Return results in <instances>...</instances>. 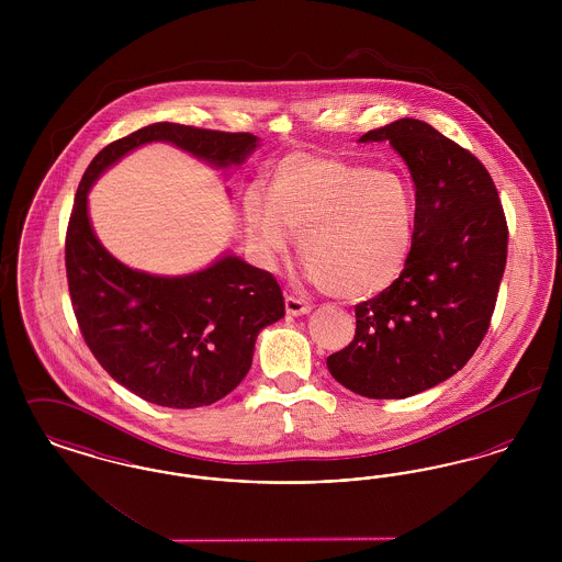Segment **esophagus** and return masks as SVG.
<instances>
[{"instance_id":"1","label":"esophagus","mask_w":562,"mask_h":562,"mask_svg":"<svg viewBox=\"0 0 562 562\" xmlns=\"http://www.w3.org/2000/svg\"><path fill=\"white\" fill-rule=\"evenodd\" d=\"M284 305H286V314L289 316H303V314H310L312 312V305L294 294H286L284 299Z\"/></svg>"}]
</instances>
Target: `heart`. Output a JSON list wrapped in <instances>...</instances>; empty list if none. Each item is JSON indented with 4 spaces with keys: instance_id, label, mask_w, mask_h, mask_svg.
I'll return each mask as SVG.
<instances>
[{
    "instance_id": "heart-1",
    "label": "heart",
    "mask_w": 562,
    "mask_h": 562,
    "mask_svg": "<svg viewBox=\"0 0 562 562\" xmlns=\"http://www.w3.org/2000/svg\"><path fill=\"white\" fill-rule=\"evenodd\" d=\"M415 223L417 200L404 177L314 154L280 161L269 195L259 186L244 193V232L257 261L278 268L299 234L307 273L339 299L392 286L413 252Z\"/></svg>"
}]
</instances>
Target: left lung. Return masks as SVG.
<instances>
[{"instance_id": "left-lung-1", "label": "left lung", "mask_w": 562, "mask_h": 562, "mask_svg": "<svg viewBox=\"0 0 562 562\" xmlns=\"http://www.w3.org/2000/svg\"><path fill=\"white\" fill-rule=\"evenodd\" d=\"M387 140L406 161L417 200L413 252L401 278L358 303L356 335L326 358L351 392L408 398L465 367L481 346L508 257V223L482 161L422 120L360 136Z\"/></svg>"}]
</instances>
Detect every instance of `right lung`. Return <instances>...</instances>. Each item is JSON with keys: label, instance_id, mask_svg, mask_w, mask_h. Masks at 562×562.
Here are the masks:
<instances>
[{"label": "right lung", "instance_id": "1", "mask_svg": "<svg viewBox=\"0 0 562 562\" xmlns=\"http://www.w3.org/2000/svg\"><path fill=\"white\" fill-rule=\"evenodd\" d=\"M154 140L227 168L246 160L259 138L158 122L109 143L86 168L69 216V294L83 341L117 383L160 406H209L240 385L257 335L284 316V296L269 271L234 255L164 278L126 268L97 240L88 189L111 164Z\"/></svg>", "mask_w": 562, "mask_h": 562}]
</instances>
